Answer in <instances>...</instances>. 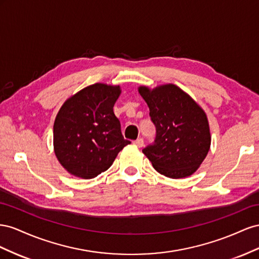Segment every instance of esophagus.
<instances>
[{"label":"esophagus","instance_id":"obj_1","mask_svg":"<svg viewBox=\"0 0 259 259\" xmlns=\"http://www.w3.org/2000/svg\"><path fill=\"white\" fill-rule=\"evenodd\" d=\"M134 144H135L136 146H138V147H142V146L144 145L143 139H138V140H136V141L134 142Z\"/></svg>","mask_w":259,"mask_h":259}]
</instances>
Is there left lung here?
Wrapping results in <instances>:
<instances>
[{
    "label": "left lung",
    "instance_id": "1",
    "mask_svg": "<svg viewBox=\"0 0 259 259\" xmlns=\"http://www.w3.org/2000/svg\"><path fill=\"white\" fill-rule=\"evenodd\" d=\"M139 93L150 108L156 128L154 143L142 150L155 170L168 178L179 179L194 174L210 147L209 124L204 110L189 94L175 84Z\"/></svg>",
    "mask_w": 259,
    "mask_h": 259
}]
</instances>
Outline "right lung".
I'll return each instance as SVG.
<instances>
[{
	"instance_id": "obj_1",
	"label": "right lung",
	"mask_w": 259,
	"mask_h": 259,
	"mask_svg": "<svg viewBox=\"0 0 259 259\" xmlns=\"http://www.w3.org/2000/svg\"><path fill=\"white\" fill-rule=\"evenodd\" d=\"M120 92L119 85L95 83L72 95L61 107L53 128L54 151L69 174L95 178L131 143L123 139L113 109Z\"/></svg>"
}]
</instances>
